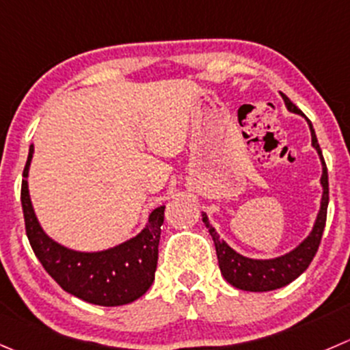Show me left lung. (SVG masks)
Wrapping results in <instances>:
<instances>
[{"label": "left lung", "mask_w": 350, "mask_h": 350, "mask_svg": "<svg viewBox=\"0 0 350 350\" xmlns=\"http://www.w3.org/2000/svg\"><path fill=\"white\" fill-rule=\"evenodd\" d=\"M286 103V107L291 113H296L299 116H304L301 113V109H297L296 104L291 103L289 97L286 94H280ZM306 118V116H304ZM311 131V145H313L314 150L318 152L321 161V188H323V195H321V203H320V212H318L317 220H314V226L311 229V232L308 234L306 239L303 243L297 244L294 250H291L289 253L282 254V256L277 258H269V260H256V258H247L239 254L237 251H234L229 244L224 239H220L219 234L215 232L212 226L208 222V217L205 212H202V220L203 224L208 229L210 236H212L213 244H215L217 251V260H219V269L220 273L224 275V279L234 286L236 289L241 291H250V293H267V291H275L280 287L287 286L293 280H296L304 270L310 267L311 260L317 254L318 246H320L321 236H323L325 222H327V206H328V172H327V164L323 161V155H321V148L318 145L317 135H314L313 124L308 120Z\"/></svg>", "instance_id": "8db88e82"}]
</instances>
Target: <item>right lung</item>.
Wrapping results in <instances>:
<instances>
[{
    "mask_svg": "<svg viewBox=\"0 0 350 350\" xmlns=\"http://www.w3.org/2000/svg\"><path fill=\"white\" fill-rule=\"evenodd\" d=\"M33 145L29 148L22 179V208L29 243L44 270L81 301L99 306H123L137 301L150 289L159 258L164 208L150 212L147 226L131 239L103 251H75L51 239L37 220L29 193V169Z\"/></svg>",
    "mask_w": 350,
    "mask_h": 350,
    "instance_id": "obj_1",
    "label": "right lung"
}]
</instances>
